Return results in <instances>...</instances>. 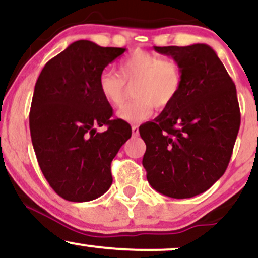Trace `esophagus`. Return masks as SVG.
<instances>
[{
    "mask_svg": "<svg viewBox=\"0 0 258 258\" xmlns=\"http://www.w3.org/2000/svg\"><path fill=\"white\" fill-rule=\"evenodd\" d=\"M132 136H139L140 132H139V126H132Z\"/></svg>",
    "mask_w": 258,
    "mask_h": 258,
    "instance_id": "1",
    "label": "esophagus"
}]
</instances>
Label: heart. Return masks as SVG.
<instances>
[{
    "mask_svg": "<svg viewBox=\"0 0 258 258\" xmlns=\"http://www.w3.org/2000/svg\"><path fill=\"white\" fill-rule=\"evenodd\" d=\"M183 69L177 59L155 52L135 49L117 63V74L101 72L98 92L111 107H119L134 87L135 98L122 107L117 117L128 123H139L153 113L173 105L183 87Z\"/></svg>",
    "mask_w": 258,
    "mask_h": 258,
    "instance_id": "b5f03b06",
    "label": "heart"
}]
</instances>
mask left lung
<instances>
[{"mask_svg":"<svg viewBox=\"0 0 258 258\" xmlns=\"http://www.w3.org/2000/svg\"><path fill=\"white\" fill-rule=\"evenodd\" d=\"M155 49L177 59L184 81L173 105L140 126L142 165L156 191L189 199L207 191L230 163L241 123L236 86L210 46Z\"/></svg>","mask_w":258,"mask_h":258,"instance_id":"obj_1","label":"left lung"}]
</instances>
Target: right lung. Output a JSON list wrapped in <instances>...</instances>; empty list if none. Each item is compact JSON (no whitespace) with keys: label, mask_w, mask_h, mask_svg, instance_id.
Wrapping results in <instances>:
<instances>
[{"label":"right lung","mask_w":258,"mask_h":258,"mask_svg":"<svg viewBox=\"0 0 258 258\" xmlns=\"http://www.w3.org/2000/svg\"><path fill=\"white\" fill-rule=\"evenodd\" d=\"M126 48L71 43L38 76L30 131L38 165L49 186L71 202L92 201L112 184L111 162L132 130L98 92L97 80ZM106 125L105 133L96 126Z\"/></svg>","instance_id":"obj_1"}]
</instances>
